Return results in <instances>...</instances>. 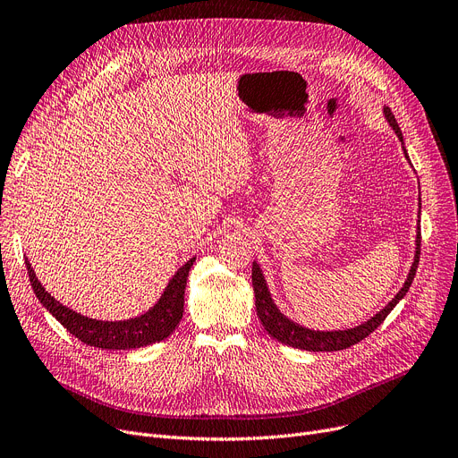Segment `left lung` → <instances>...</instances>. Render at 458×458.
Instances as JSON below:
<instances>
[{
	"label": "left lung",
	"instance_id": "8db88e82",
	"mask_svg": "<svg viewBox=\"0 0 458 458\" xmlns=\"http://www.w3.org/2000/svg\"><path fill=\"white\" fill-rule=\"evenodd\" d=\"M382 114L386 118V123L390 124V128L395 131L397 139L403 144V154L406 157V161L411 163L404 148V142H403V133L401 128L397 124V120L394 116V113L390 111V107L384 106L382 107ZM416 250H414V259H412V266L411 271L406 275V280L403 284L401 290L395 293V297L384 306L380 311L373 318H369L368 321L360 323L356 327L351 328H342V330H316V328H308L302 327L299 323H295L293 319H290L287 316H284V311H280V308L276 306L271 292H269V285L266 280V275H263L259 263L252 261V287H254V297H256V311H258V318L269 332L271 338L278 340L284 345H290L295 349H302V351H311V352H330V351H342L347 349L358 342H362L366 335H369L390 311L399 304V301L406 295V292L411 290L412 280L416 276V269H418V263H420V245H421V233H420V216H418V230H416Z\"/></svg>",
	"mask_w": 458,
	"mask_h": 458
}]
</instances>
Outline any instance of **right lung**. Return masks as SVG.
Instances as JSON below:
<instances>
[{"label":"right lung","mask_w":458,"mask_h":458,"mask_svg":"<svg viewBox=\"0 0 458 458\" xmlns=\"http://www.w3.org/2000/svg\"><path fill=\"white\" fill-rule=\"evenodd\" d=\"M195 259L197 256L187 259L173 275V278L165 285L161 297L152 308H148L137 318L120 321H102L78 314L76 310L61 304L59 301H55V297H52V293L46 292V287L38 282L28 258L26 267L37 299L70 334H74L78 340L90 347L107 351H130L157 344L168 338L178 327L183 316V293L187 275Z\"/></svg>","instance_id":"add662e5"}]
</instances>
